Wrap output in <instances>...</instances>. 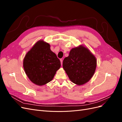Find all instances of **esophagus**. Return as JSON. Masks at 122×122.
<instances>
[{"mask_svg": "<svg viewBox=\"0 0 122 122\" xmlns=\"http://www.w3.org/2000/svg\"><path fill=\"white\" fill-rule=\"evenodd\" d=\"M60 61H61V65H62V60H61V59Z\"/></svg>", "mask_w": 122, "mask_h": 122, "instance_id": "1", "label": "esophagus"}]
</instances>
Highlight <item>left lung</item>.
<instances>
[{
    "label": "left lung",
    "mask_w": 122,
    "mask_h": 122,
    "mask_svg": "<svg viewBox=\"0 0 122 122\" xmlns=\"http://www.w3.org/2000/svg\"><path fill=\"white\" fill-rule=\"evenodd\" d=\"M96 66L97 61L94 55L82 46L72 49L62 63L69 79L79 86L86 83L91 79Z\"/></svg>",
    "instance_id": "left-lung-1"
}]
</instances>
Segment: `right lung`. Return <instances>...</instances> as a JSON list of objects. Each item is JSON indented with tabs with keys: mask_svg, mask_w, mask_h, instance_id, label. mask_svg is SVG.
Instances as JSON below:
<instances>
[{
	"mask_svg": "<svg viewBox=\"0 0 122 122\" xmlns=\"http://www.w3.org/2000/svg\"><path fill=\"white\" fill-rule=\"evenodd\" d=\"M61 61L50 50V46L43 41L36 42L23 60V68L31 81L43 86L51 81L60 68Z\"/></svg>",
	"mask_w": 122,
	"mask_h": 122,
	"instance_id": "right-lung-1",
	"label": "right lung"
}]
</instances>
